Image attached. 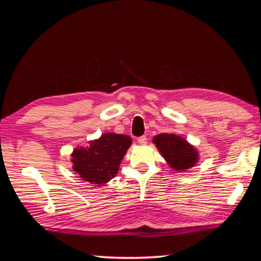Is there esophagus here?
I'll list each match as a JSON object with an SVG mask.
<instances>
[{
	"instance_id": "1",
	"label": "esophagus",
	"mask_w": 261,
	"mask_h": 261,
	"mask_svg": "<svg viewBox=\"0 0 261 261\" xmlns=\"http://www.w3.org/2000/svg\"><path fill=\"white\" fill-rule=\"evenodd\" d=\"M147 137L146 136H141V137H139L138 138V144L139 145H146L147 144Z\"/></svg>"
}]
</instances>
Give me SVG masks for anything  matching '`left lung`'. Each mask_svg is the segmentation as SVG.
I'll return each instance as SVG.
<instances>
[{"instance_id": "obj_1", "label": "left lung", "mask_w": 261, "mask_h": 261, "mask_svg": "<svg viewBox=\"0 0 261 261\" xmlns=\"http://www.w3.org/2000/svg\"><path fill=\"white\" fill-rule=\"evenodd\" d=\"M153 141L170 167L177 171H185L196 163V150L181 137L161 134L154 137Z\"/></svg>"}]
</instances>
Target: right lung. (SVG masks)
I'll return each instance as SVG.
<instances>
[{
	"instance_id": "obj_1",
	"label": "right lung",
	"mask_w": 261,
	"mask_h": 261,
	"mask_svg": "<svg viewBox=\"0 0 261 261\" xmlns=\"http://www.w3.org/2000/svg\"><path fill=\"white\" fill-rule=\"evenodd\" d=\"M130 145L129 136L105 134L87 148L80 147L73 151L74 171L89 182L106 184L115 177Z\"/></svg>"
}]
</instances>
